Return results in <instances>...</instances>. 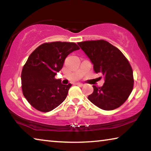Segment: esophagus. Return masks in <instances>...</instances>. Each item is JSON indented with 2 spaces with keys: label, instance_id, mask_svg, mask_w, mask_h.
<instances>
[{
  "label": "esophagus",
  "instance_id": "1",
  "mask_svg": "<svg viewBox=\"0 0 151 151\" xmlns=\"http://www.w3.org/2000/svg\"><path fill=\"white\" fill-rule=\"evenodd\" d=\"M76 85L78 86H83L84 85L83 83H76Z\"/></svg>",
  "mask_w": 151,
  "mask_h": 151
}]
</instances>
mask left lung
Instances as JSON below:
<instances>
[{
	"mask_svg": "<svg viewBox=\"0 0 151 151\" xmlns=\"http://www.w3.org/2000/svg\"><path fill=\"white\" fill-rule=\"evenodd\" d=\"M93 65L96 73H103L104 83L93 85L94 91L88 99L104 111L121 106L133 88V72L121 51L104 40L77 43Z\"/></svg>",
	"mask_w": 151,
	"mask_h": 151,
	"instance_id": "1",
	"label": "left lung"
}]
</instances>
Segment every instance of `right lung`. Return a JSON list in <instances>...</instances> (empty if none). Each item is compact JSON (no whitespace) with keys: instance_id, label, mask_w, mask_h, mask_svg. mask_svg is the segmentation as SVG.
Masks as SVG:
<instances>
[{"instance_id":"1","label":"right lung","mask_w":151,"mask_h":151,"mask_svg":"<svg viewBox=\"0 0 151 151\" xmlns=\"http://www.w3.org/2000/svg\"><path fill=\"white\" fill-rule=\"evenodd\" d=\"M79 50L75 42H53L38 47L28 58L21 73L22 93L38 111L49 112L65 100L71 84L55 78L66 57Z\"/></svg>"}]
</instances>
